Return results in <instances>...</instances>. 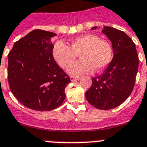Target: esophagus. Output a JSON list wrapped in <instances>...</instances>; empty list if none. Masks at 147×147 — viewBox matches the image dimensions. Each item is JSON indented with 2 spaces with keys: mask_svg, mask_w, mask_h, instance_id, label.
<instances>
[{
  "mask_svg": "<svg viewBox=\"0 0 147 147\" xmlns=\"http://www.w3.org/2000/svg\"><path fill=\"white\" fill-rule=\"evenodd\" d=\"M80 78H79V77H72V76L70 77V80H72V81L78 80H80Z\"/></svg>",
  "mask_w": 147,
  "mask_h": 147,
  "instance_id": "34e87169",
  "label": "esophagus"
}]
</instances>
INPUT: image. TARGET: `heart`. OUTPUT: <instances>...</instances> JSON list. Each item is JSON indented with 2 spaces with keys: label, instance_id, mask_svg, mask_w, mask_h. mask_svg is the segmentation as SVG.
I'll return each instance as SVG.
<instances>
[{
  "label": "heart",
  "instance_id": "b5f03b06",
  "mask_svg": "<svg viewBox=\"0 0 147 147\" xmlns=\"http://www.w3.org/2000/svg\"><path fill=\"white\" fill-rule=\"evenodd\" d=\"M80 55L82 60L71 63ZM54 60L61 68L72 76L78 77L84 74L103 70L113 59V49L108 41L100 39L93 34H87L72 40L70 47L61 41L54 45L53 48Z\"/></svg>",
  "mask_w": 147,
  "mask_h": 147
}]
</instances>
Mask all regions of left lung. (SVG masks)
Returning a JSON list of instances; mask_svg holds the SVG:
<instances>
[{
    "instance_id": "obj_1",
    "label": "left lung",
    "mask_w": 147,
    "mask_h": 147,
    "mask_svg": "<svg viewBox=\"0 0 147 147\" xmlns=\"http://www.w3.org/2000/svg\"><path fill=\"white\" fill-rule=\"evenodd\" d=\"M102 32L111 42L113 57L105 72L92 78L86 98L96 108L109 110L121 105L132 93L139 60L136 45L125 32L108 26Z\"/></svg>"
}]
</instances>
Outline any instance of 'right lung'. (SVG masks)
Here are the masks:
<instances>
[{
	"label": "right lung",
	"instance_id": "right-lung-1",
	"mask_svg": "<svg viewBox=\"0 0 147 147\" xmlns=\"http://www.w3.org/2000/svg\"><path fill=\"white\" fill-rule=\"evenodd\" d=\"M55 33L34 30L14 43L8 55L11 92L24 106L49 111L60 106L71 80L53 56Z\"/></svg>",
	"mask_w": 147,
	"mask_h": 147
}]
</instances>
